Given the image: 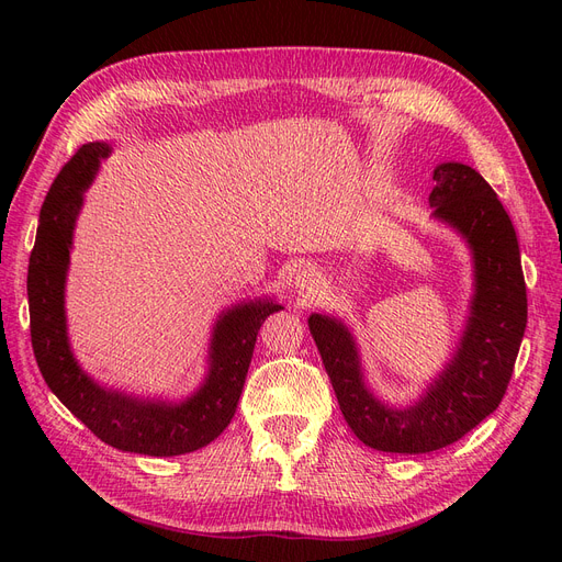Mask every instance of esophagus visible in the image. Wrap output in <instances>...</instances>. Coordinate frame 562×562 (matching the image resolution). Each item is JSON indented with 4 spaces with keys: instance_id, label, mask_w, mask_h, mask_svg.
<instances>
[{
    "instance_id": "34e87169",
    "label": "esophagus",
    "mask_w": 562,
    "mask_h": 562,
    "mask_svg": "<svg viewBox=\"0 0 562 562\" xmlns=\"http://www.w3.org/2000/svg\"><path fill=\"white\" fill-rule=\"evenodd\" d=\"M293 289H296L301 299L314 301L318 289H321V276L314 269H301L296 273V278H293Z\"/></svg>"
}]
</instances>
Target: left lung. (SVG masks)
<instances>
[{"label":"left lung","mask_w":562,"mask_h":562,"mask_svg":"<svg viewBox=\"0 0 562 562\" xmlns=\"http://www.w3.org/2000/svg\"><path fill=\"white\" fill-rule=\"evenodd\" d=\"M432 180V216L469 244L476 291L456 356L426 394L407 407L380 403L364 385L350 330L326 314L307 318L346 424L375 451L430 453L476 428L504 398L526 330L519 244L504 204L471 166L439 164Z\"/></svg>","instance_id":"8db88e82"}]
</instances>
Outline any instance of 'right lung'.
Here are the masks:
<instances>
[{
	"label": "right lung",
	"instance_id": "right-lung-1",
	"mask_svg": "<svg viewBox=\"0 0 562 562\" xmlns=\"http://www.w3.org/2000/svg\"><path fill=\"white\" fill-rule=\"evenodd\" d=\"M106 143H86L56 175L43 202L36 246L29 257L26 296L32 316V346L47 387L104 445L155 458H170L202 449L232 422L257 333L266 316L282 310L273 301L234 305L216 321L210 348V373L202 387L184 403L140 401L100 387L86 375L68 344L66 273L72 229L93 182L100 159L109 157Z\"/></svg>",
	"mask_w": 562,
	"mask_h": 562
}]
</instances>
